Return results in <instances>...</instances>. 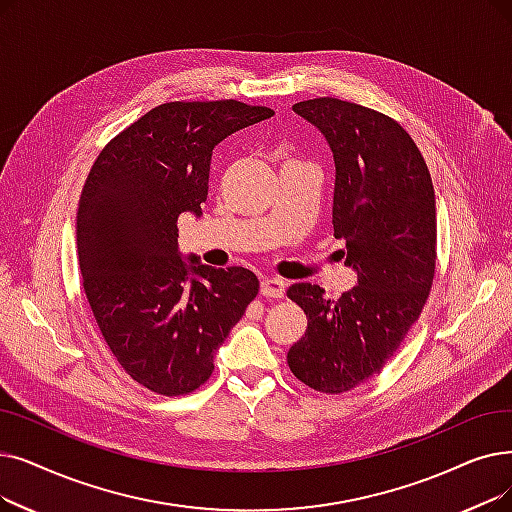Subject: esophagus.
<instances>
[{
  "instance_id": "obj_1",
  "label": "esophagus",
  "mask_w": 512,
  "mask_h": 512,
  "mask_svg": "<svg viewBox=\"0 0 512 512\" xmlns=\"http://www.w3.org/2000/svg\"><path fill=\"white\" fill-rule=\"evenodd\" d=\"M284 291H286V284H284L282 278L268 276V278L261 280V295H263V297L280 299V297H284Z\"/></svg>"
}]
</instances>
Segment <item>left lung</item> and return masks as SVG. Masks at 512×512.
I'll return each mask as SVG.
<instances>
[{"instance_id": "1", "label": "left lung", "mask_w": 512, "mask_h": 512, "mask_svg": "<svg viewBox=\"0 0 512 512\" xmlns=\"http://www.w3.org/2000/svg\"><path fill=\"white\" fill-rule=\"evenodd\" d=\"M335 157L332 228L358 284L339 299L297 282L286 295L307 330L286 362L307 387L343 393L379 374L427 303L435 276V192L410 133L391 117L339 98L293 106Z\"/></svg>"}]
</instances>
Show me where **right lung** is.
I'll return each mask as SVG.
<instances>
[{"label":"right lung","mask_w":512,"mask_h":512,"mask_svg":"<svg viewBox=\"0 0 512 512\" xmlns=\"http://www.w3.org/2000/svg\"><path fill=\"white\" fill-rule=\"evenodd\" d=\"M238 100L167 102L98 154L77 211L83 291L115 360L142 387L184 395L257 297L251 270H217L177 251V217L201 215L213 148L270 119Z\"/></svg>","instance_id":"obj_1"}]
</instances>
